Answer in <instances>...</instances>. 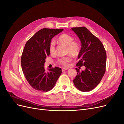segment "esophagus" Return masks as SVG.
Here are the masks:
<instances>
[{
	"mask_svg": "<svg viewBox=\"0 0 124 124\" xmlns=\"http://www.w3.org/2000/svg\"><path fill=\"white\" fill-rule=\"evenodd\" d=\"M68 68H62V71H64L67 70H68Z\"/></svg>",
	"mask_w": 124,
	"mask_h": 124,
	"instance_id": "esophagus-1",
	"label": "esophagus"
}]
</instances>
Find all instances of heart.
I'll list each match as a JSON object with an SVG mask.
<instances>
[{"mask_svg": "<svg viewBox=\"0 0 124 124\" xmlns=\"http://www.w3.org/2000/svg\"><path fill=\"white\" fill-rule=\"evenodd\" d=\"M73 37L67 33H63L57 39L58 42L67 46V52L72 55H77L80 51V46L76 41H73ZM49 51L51 54L55 53V43L52 40L49 46ZM71 57L69 56H65L58 59L57 62L60 65L67 66L68 62L71 61Z\"/></svg>", "mask_w": 124, "mask_h": 124, "instance_id": "obj_1", "label": "heart"}]
</instances>
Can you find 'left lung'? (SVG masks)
Instances as JSON below:
<instances>
[{
  "label": "left lung",
  "instance_id": "left-lung-1",
  "mask_svg": "<svg viewBox=\"0 0 124 124\" xmlns=\"http://www.w3.org/2000/svg\"><path fill=\"white\" fill-rule=\"evenodd\" d=\"M71 29L81 42L77 66L85 67V69L82 71L76 68L77 74L73 83L80 91L89 92L99 84L106 72V52L102 42L86 27Z\"/></svg>",
  "mask_w": 124,
  "mask_h": 124
}]
</instances>
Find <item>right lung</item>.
Returning a JSON list of instances; mask_svg holds the SVG:
<instances>
[{
    "label": "right lung",
    "instance_id": "obj_1",
    "mask_svg": "<svg viewBox=\"0 0 124 124\" xmlns=\"http://www.w3.org/2000/svg\"><path fill=\"white\" fill-rule=\"evenodd\" d=\"M63 29L43 28L26 42L21 57V66L25 77L36 90L46 92L54 87L62 73L61 68L55 67L46 72L44 63L50 55L52 39Z\"/></svg>",
    "mask_w": 124,
    "mask_h": 124
}]
</instances>
